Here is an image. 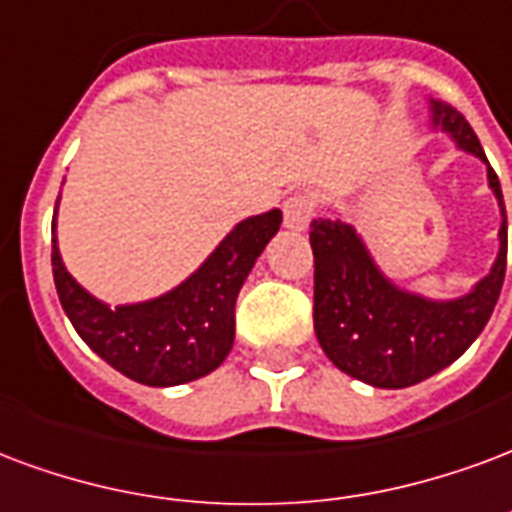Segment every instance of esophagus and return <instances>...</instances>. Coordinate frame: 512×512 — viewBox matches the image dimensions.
Instances as JSON below:
<instances>
[{"label": "esophagus", "mask_w": 512, "mask_h": 512, "mask_svg": "<svg viewBox=\"0 0 512 512\" xmlns=\"http://www.w3.org/2000/svg\"><path fill=\"white\" fill-rule=\"evenodd\" d=\"M314 217V203L304 195H293L285 200V227L295 230V233H304L309 222Z\"/></svg>", "instance_id": "34e87169"}]
</instances>
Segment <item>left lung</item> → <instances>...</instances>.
Here are the masks:
<instances>
[{
    "label": "left lung",
    "mask_w": 512,
    "mask_h": 512,
    "mask_svg": "<svg viewBox=\"0 0 512 512\" xmlns=\"http://www.w3.org/2000/svg\"><path fill=\"white\" fill-rule=\"evenodd\" d=\"M431 130L486 162L488 189L502 214L494 266L458 298H426L382 274L361 233L342 219H314V333L336 369L374 388H410L461 358L486 328L505 282L507 214L497 173L469 121L429 97Z\"/></svg>",
    "instance_id": "8db88e82"
}]
</instances>
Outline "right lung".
Masks as SVG:
<instances>
[{
    "mask_svg": "<svg viewBox=\"0 0 512 512\" xmlns=\"http://www.w3.org/2000/svg\"><path fill=\"white\" fill-rule=\"evenodd\" d=\"M56 211L51 266L64 314L102 361L151 388L200 380L225 361L236 339L238 293L282 225L279 208L241 219L181 285L149 301L111 306L94 298L64 268Z\"/></svg>",
    "mask_w": 512,
    "mask_h": 512,
    "instance_id": "1",
    "label": "right lung"
}]
</instances>
